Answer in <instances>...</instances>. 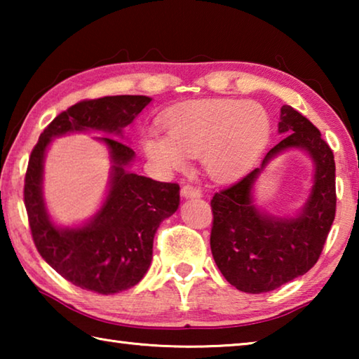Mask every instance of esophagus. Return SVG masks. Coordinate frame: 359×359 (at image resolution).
Instances as JSON below:
<instances>
[{
    "instance_id": "1",
    "label": "esophagus",
    "mask_w": 359,
    "mask_h": 359,
    "mask_svg": "<svg viewBox=\"0 0 359 359\" xmlns=\"http://www.w3.org/2000/svg\"><path fill=\"white\" fill-rule=\"evenodd\" d=\"M182 196L184 198H199L201 196V190L190 184L182 187Z\"/></svg>"
}]
</instances>
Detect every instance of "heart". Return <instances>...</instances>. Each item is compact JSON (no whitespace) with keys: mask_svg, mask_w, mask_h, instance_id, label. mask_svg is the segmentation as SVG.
Wrapping results in <instances>:
<instances>
[{"mask_svg":"<svg viewBox=\"0 0 359 359\" xmlns=\"http://www.w3.org/2000/svg\"><path fill=\"white\" fill-rule=\"evenodd\" d=\"M168 136L149 133L142 139L145 156L163 171L187 165V155L203 154V165L217 180L247 172L271 137V117L253 101L201 100L172 111L165 118Z\"/></svg>","mask_w":359,"mask_h":359,"instance_id":"b5f03b06","label":"heart"}]
</instances>
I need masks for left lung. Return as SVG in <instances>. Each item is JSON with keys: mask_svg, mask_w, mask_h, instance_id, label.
<instances>
[{"mask_svg": "<svg viewBox=\"0 0 359 359\" xmlns=\"http://www.w3.org/2000/svg\"><path fill=\"white\" fill-rule=\"evenodd\" d=\"M283 139L261 166L212 198L210 250L226 280L244 293H267L313 267L336 215V163L321 133L291 106H282ZM299 148L314 163V185L293 217L267 215L254 204L252 188L269 161Z\"/></svg>", "mask_w": 359, "mask_h": 359, "instance_id": "left-lung-1", "label": "left lung"}]
</instances>
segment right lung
Here are the masks:
<instances>
[{
  "label": "right lung",
  "mask_w": 359,
  "mask_h": 359,
  "mask_svg": "<svg viewBox=\"0 0 359 359\" xmlns=\"http://www.w3.org/2000/svg\"><path fill=\"white\" fill-rule=\"evenodd\" d=\"M150 101L149 96L120 95L77 102L41 133L29 156L23 196L34 245L47 264L76 287L114 294L137 285L150 267L158 226L179 209L177 184L128 171L136 155L121 142L123 130ZM90 130L107 135L96 139L107 145L113 163L109 190L90 221L79 227H58L41 191L45 151L52 138Z\"/></svg>",
  "instance_id": "obj_1"
}]
</instances>
